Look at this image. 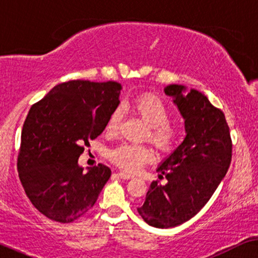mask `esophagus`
I'll return each mask as SVG.
<instances>
[{
    "label": "esophagus",
    "mask_w": 258,
    "mask_h": 258,
    "mask_svg": "<svg viewBox=\"0 0 258 258\" xmlns=\"http://www.w3.org/2000/svg\"><path fill=\"white\" fill-rule=\"evenodd\" d=\"M118 176H119L120 178H121V179H132V178H133L132 174H128V173H126V172H122V171H121V172L118 173Z\"/></svg>",
    "instance_id": "obj_1"
}]
</instances>
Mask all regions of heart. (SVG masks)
Masks as SVG:
<instances>
[{
  "label": "heart",
  "instance_id": "b5f03b06",
  "mask_svg": "<svg viewBox=\"0 0 258 258\" xmlns=\"http://www.w3.org/2000/svg\"><path fill=\"white\" fill-rule=\"evenodd\" d=\"M131 109L149 126V137L161 152H171L179 142V130L170 122L171 109L159 97L154 94H142L131 102ZM121 112L115 109L109 115L107 131L115 133L119 128ZM108 158L113 164L127 172H136L146 161L152 159L149 147L133 144H121L109 151Z\"/></svg>",
  "mask_w": 258,
  "mask_h": 258
}]
</instances>
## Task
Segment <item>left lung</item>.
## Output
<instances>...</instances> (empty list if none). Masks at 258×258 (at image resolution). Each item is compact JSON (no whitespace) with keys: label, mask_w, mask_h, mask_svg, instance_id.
<instances>
[{"label":"left lung","mask_w":258,"mask_h":258,"mask_svg":"<svg viewBox=\"0 0 258 258\" xmlns=\"http://www.w3.org/2000/svg\"><path fill=\"white\" fill-rule=\"evenodd\" d=\"M185 91L181 85L165 88L185 120L186 137L157 169L167 183L152 181L145 202L137 209L154 228H173L197 215L231 163L232 142L224 113L201 92Z\"/></svg>","instance_id":"obj_1"}]
</instances>
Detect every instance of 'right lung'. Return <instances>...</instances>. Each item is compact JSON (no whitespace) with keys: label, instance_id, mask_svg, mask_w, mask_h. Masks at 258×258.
<instances>
[{"label":"right lung","instance_id":"1","mask_svg":"<svg viewBox=\"0 0 258 258\" xmlns=\"http://www.w3.org/2000/svg\"><path fill=\"white\" fill-rule=\"evenodd\" d=\"M115 81L71 80L51 88L23 123L17 170L27 197L51 221L71 223L94 207L111 177L106 165L84 173L78 159L119 105Z\"/></svg>","mask_w":258,"mask_h":258}]
</instances>
